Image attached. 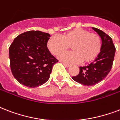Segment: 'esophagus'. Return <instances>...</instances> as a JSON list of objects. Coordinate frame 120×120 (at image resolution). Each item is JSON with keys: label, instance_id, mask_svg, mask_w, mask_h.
I'll list each match as a JSON object with an SVG mask.
<instances>
[{"label": "esophagus", "instance_id": "esophagus-1", "mask_svg": "<svg viewBox=\"0 0 120 120\" xmlns=\"http://www.w3.org/2000/svg\"><path fill=\"white\" fill-rule=\"evenodd\" d=\"M64 65L66 67H70L71 66V65H70V64H67V63H64Z\"/></svg>", "mask_w": 120, "mask_h": 120}]
</instances>
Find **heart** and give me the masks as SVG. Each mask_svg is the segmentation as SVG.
<instances>
[{"mask_svg": "<svg viewBox=\"0 0 120 120\" xmlns=\"http://www.w3.org/2000/svg\"><path fill=\"white\" fill-rule=\"evenodd\" d=\"M70 46L73 51L64 53L59 56L62 61L70 63L89 64L97 58L102 48L100 35L87 30L75 29L65 33L62 38L53 35L47 42V47L53 55L58 56Z\"/></svg>", "mask_w": 120, "mask_h": 120, "instance_id": "heart-1", "label": "heart"}]
</instances>
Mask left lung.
<instances>
[{"label": "left lung", "instance_id": "1", "mask_svg": "<svg viewBox=\"0 0 120 120\" xmlns=\"http://www.w3.org/2000/svg\"><path fill=\"white\" fill-rule=\"evenodd\" d=\"M98 33L102 41V48L100 54L92 63L85 67H80V72L72 77L75 82L83 85H96L102 81L112 69L116 49L112 38L100 29L92 27Z\"/></svg>", "mask_w": 120, "mask_h": 120}]
</instances>
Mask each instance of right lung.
Listing matches in <instances>:
<instances>
[{
    "mask_svg": "<svg viewBox=\"0 0 120 120\" xmlns=\"http://www.w3.org/2000/svg\"><path fill=\"white\" fill-rule=\"evenodd\" d=\"M50 37L41 31H28L15 38L10 45V68L20 84L35 88L49 79L53 65L58 62L47 48Z\"/></svg>",
    "mask_w": 120,
    "mask_h": 120,
    "instance_id": "right-lung-1",
    "label": "right lung"
}]
</instances>
